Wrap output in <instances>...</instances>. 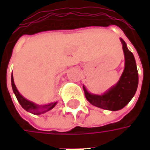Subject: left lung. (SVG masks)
<instances>
[{"label":"left lung","mask_w":150,"mask_h":150,"mask_svg":"<svg viewBox=\"0 0 150 150\" xmlns=\"http://www.w3.org/2000/svg\"><path fill=\"white\" fill-rule=\"evenodd\" d=\"M120 40L125 53V67L117 84L103 96L91 94L83 88L85 97L90 104L106 110L117 111L123 108L132 100L138 85V73L134 56L128 50L124 40Z\"/></svg>","instance_id":"obj_1"}]
</instances>
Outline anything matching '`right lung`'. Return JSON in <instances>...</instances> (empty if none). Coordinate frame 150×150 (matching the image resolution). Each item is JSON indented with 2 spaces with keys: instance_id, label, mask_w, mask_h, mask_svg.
Here are the masks:
<instances>
[{
  "instance_id": "right-lung-1",
  "label": "right lung",
  "mask_w": 150,
  "mask_h": 150,
  "mask_svg": "<svg viewBox=\"0 0 150 150\" xmlns=\"http://www.w3.org/2000/svg\"><path fill=\"white\" fill-rule=\"evenodd\" d=\"M11 83H12V88L13 90L16 97L18 99V102L20 103L21 105V107L24 108L25 110H26L27 112L33 113L34 115H40V114H42L45 113L47 111L52 109L55 106V103H51L50 104H46V105H43V106H38L36 104H34V103H32L30 101L25 100L22 96H21L19 92H18V89L16 88V86L14 84V81H13V74L11 76Z\"/></svg>"
}]
</instances>
